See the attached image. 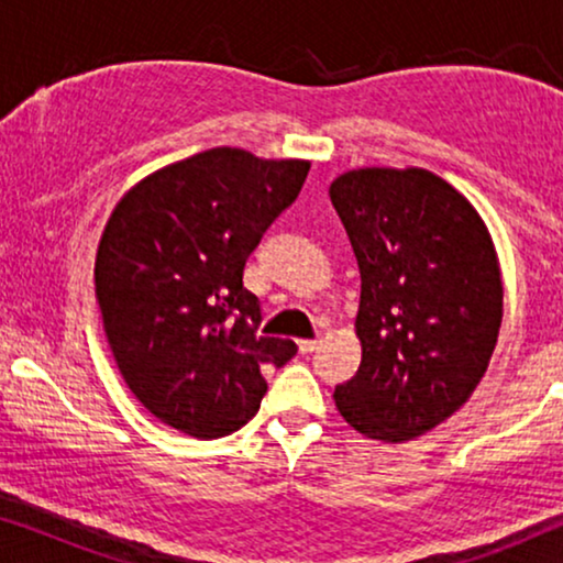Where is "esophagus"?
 Wrapping results in <instances>:
<instances>
[{
  "label": "esophagus",
  "instance_id": "34e87169",
  "mask_svg": "<svg viewBox=\"0 0 563 563\" xmlns=\"http://www.w3.org/2000/svg\"><path fill=\"white\" fill-rule=\"evenodd\" d=\"M297 345H299V353H312L320 345V341H299Z\"/></svg>",
  "mask_w": 563,
  "mask_h": 563
}]
</instances>
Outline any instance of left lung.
<instances>
[{
    "label": "left lung",
    "instance_id": "left-lung-1",
    "mask_svg": "<svg viewBox=\"0 0 563 563\" xmlns=\"http://www.w3.org/2000/svg\"><path fill=\"white\" fill-rule=\"evenodd\" d=\"M330 202L361 272V366L335 407L361 435L405 443L451 418L487 372L503 325L495 243L426 168H353Z\"/></svg>",
    "mask_w": 563,
    "mask_h": 563
}]
</instances>
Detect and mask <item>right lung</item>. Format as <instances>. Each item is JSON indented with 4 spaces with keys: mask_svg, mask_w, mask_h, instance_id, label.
<instances>
[{
    "mask_svg": "<svg viewBox=\"0 0 563 563\" xmlns=\"http://www.w3.org/2000/svg\"><path fill=\"white\" fill-rule=\"evenodd\" d=\"M310 161L210 148L158 168L114 207L97 249V302L122 379L145 410L195 438L243 428L264 366L297 353L256 335L245 258L295 202Z\"/></svg>",
    "mask_w": 563,
    "mask_h": 563,
    "instance_id": "1",
    "label": "right lung"
}]
</instances>
